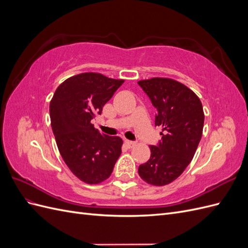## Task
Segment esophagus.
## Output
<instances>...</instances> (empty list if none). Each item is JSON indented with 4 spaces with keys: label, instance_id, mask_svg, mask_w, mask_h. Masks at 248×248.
<instances>
[{
    "label": "esophagus",
    "instance_id": "1",
    "mask_svg": "<svg viewBox=\"0 0 248 248\" xmlns=\"http://www.w3.org/2000/svg\"><path fill=\"white\" fill-rule=\"evenodd\" d=\"M125 144H126V146H127V148H133L134 146L137 145V142L136 141H132V140H125Z\"/></svg>",
    "mask_w": 248,
    "mask_h": 248
}]
</instances>
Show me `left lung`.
I'll list each match as a JSON object with an SVG mask.
<instances>
[{"label": "left lung", "mask_w": 248, "mask_h": 248, "mask_svg": "<svg viewBox=\"0 0 248 248\" xmlns=\"http://www.w3.org/2000/svg\"><path fill=\"white\" fill-rule=\"evenodd\" d=\"M138 84L157 109L155 126L162 128L161 140L150 146L151 156L139 167V175L149 184L167 185L192 160L202 138L204 110L199 97L181 82L154 78Z\"/></svg>", "instance_id": "left-lung-1"}]
</instances>
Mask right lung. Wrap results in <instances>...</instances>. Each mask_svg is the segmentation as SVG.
<instances>
[{
  "label": "right lung",
  "instance_id": "add662e5",
  "mask_svg": "<svg viewBox=\"0 0 248 248\" xmlns=\"http://www.w3.org/2000/svg\"><path fill=\"white\" fill-rule=\"evenodd\" d=\"M123 82L100 73H80L62 82L49 103L51 128L62 158L88 184L107 180L121 155L122 139L101 133L92 120L101 115Z\"/></svg>",
  "mask_w": 248,
  "mask_h": 248
}]
</instances>
